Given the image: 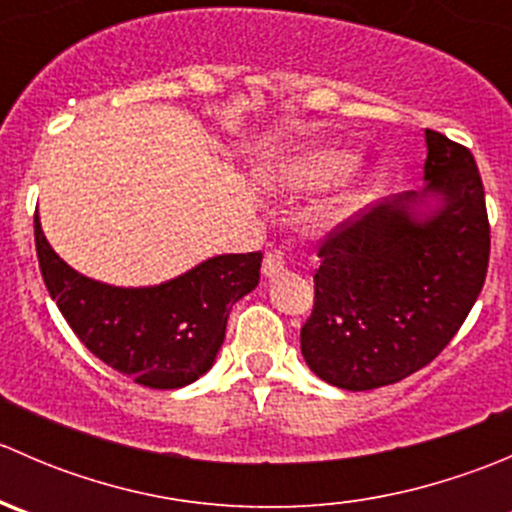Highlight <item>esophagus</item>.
<instances>
[{
	"instance_id": "esophagus-1",
	"label": "esophagus",
	"mask_w": 512,
	"mask_h": 512,
	"mask_svg": "<svg viewBox=\"0 0 512 512\" xmlns=\"http://www.w3.org/2000/svg\"><path fill=\"white\" fill-rule=\"evenodd\" d=\"M285 270L287 265H285V252L282 250L270 252V255L265 257V262H262V275H265L267 280H275V277H280Z\"/></svg>"
}]
</instances>
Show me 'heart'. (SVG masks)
I'll use <instances>...</instances> for the list:
<instances>
[{"label":"heart","instance_id":"b5f03b06","mask_svg":"<svg viewBox=\"0 0 512 512\" xmlns=\"http://www.w3.org/2000/svg\"><path fill=\"white\" fill-rule=\"evenodd\" d=\"M359 165V153L337 146L302 148L277 165L275 185L282 190H327L342 185ZM384 180V173L374 175V185Z\"/></svg>","mask_w":512,"mask_h":512}]
</instances>
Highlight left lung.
<instances>
[{
    "label": "left lung",
    "mask_w": 512,
    "mask_h": 512,
    "mask_svg": "<svg viewBox=\"0 0 512 512\" xmlns=\"http://www.w3.org/2000/svg\"><path fill=\"white\" fill-rule=\"evenodd\" d=\"M426 188L359 210L319 247L299 342L327 384L369 391L431 364L488 272L490 225L468 148L426 128Z\"/></svg>",
    "instance_id": "1"
}]
</instances>
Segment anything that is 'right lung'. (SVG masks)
Listing matches in <instances>:
<instances>
[{
	"label": "right lung",
	"instance_id": "1",
	"mask_svg": "<svg viewBox=\"0 0 512 512\" xmlns=\"http://www.w3.org/2000/svg\"><path fill=\"white\" fill-rule=\"evenodd\" d=\"M41 277L91 354L148 389H180L215 364L227 317L260 282L262 252L218 255L153 287H113L66 265L34 218Z\"/></svg>",
	"mask_w": 512,
	"mask_h": 512
}]
</instances>
